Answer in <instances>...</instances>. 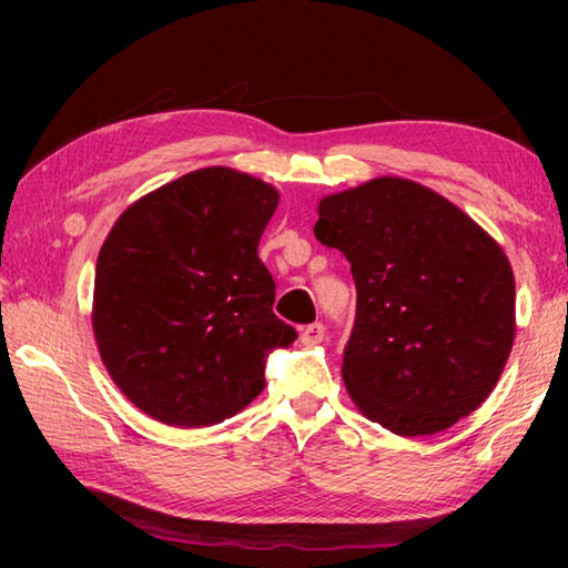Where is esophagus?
Segmentation results:
<instances>
[{"mask_svg": "<svg viewBox=\"0 0 568 568\" xmlns=\"http://www.w3.org/2000/svg\"><path fill=\"white\" fill-rule=\"evenodd\" d=\"M323 335H325L323 323H311V325H305V328H303L301 343L303 345H318L323 341Z\"/></svg>", "mask_w": 568, "mask_h": 568, "instance_id": "34e87169", "label": "esophagus"}]
</instances>
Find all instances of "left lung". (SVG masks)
I'll list each match as a JSON object with an SVG mask.
<instances>
[{
	"instance_id": "obj_1",
	"label": "left lung",
	"mask_w": 568,
	"mask_h": 568,
	"mask_svg": "<svg viewBox=\"0 0 568 568\" xmlns=\"http://www.w3.org/2000/svg\"><path fill=\"white\" fill-rule=\"evenodd\" d=\"M313 233L351 263L358 311L341 371L365 418L430 436L491 396L514 345L516 283L484 227L386 175L325 195Z\"/></svg>"
}]
</instances>
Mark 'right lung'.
<instances>
[{
	"instance_id": "1",
	"label": "right lung",
	"mask_w": 568,
	"mask_h": 568,
	"mask_svg": "<svg viewBox=\"0 0 568 568\" xmlns=\"http://www.w3.org/2000/svg\"><path fill=\"white\" fill-rule=\"evenodd\" d=\"M277 190L203 168L148 192L104 237L92 331L118 388L150 418L203 428L265 388V358L297 333L273 313L257 243Z\"/></svg>"
}]
</instances>
